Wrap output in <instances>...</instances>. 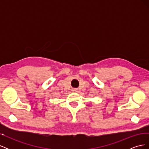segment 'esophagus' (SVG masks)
I'll use <instances>...</instances> for the list:
<instances>
[{"label":"esophagus","mask_w":149,"mask_h":149,"mask_svg":"<svg viewBox=\"0 0 149 149\" xmlns=\"http://www.w3.org/2000/svg\"><path fill=\"white\" fill-rule=\"evenodd\" d=\"M73 91L74 92H76V91H77V89H74L73 90Z\"/></svg>","instance_id":"34e87169"}]
</instances>
